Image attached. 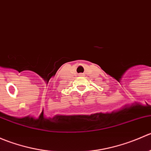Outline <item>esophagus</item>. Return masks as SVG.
<instances>
[{
  "label": "esophagus",
  "instance_id": "esophagus-1",
  "mask_svg": "<svg viewBox=\"0 0 151 151\" xmlns=\"http://www.w3.org/2000/svg\"><path fill=\"white\" fill-rule=\"evenodd\" d=\"M79 76H80V77H83V74H79Z\"/></svg>",
  "mask_w": 151,
  "mask_h": 151
}]
</instances>
